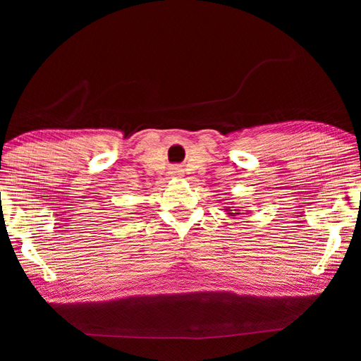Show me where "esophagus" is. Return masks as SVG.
Masks as SVG:
<instances>
[{
    "label": "esophagus",
    "instance_id": "obj_1",
    "mask_svg": "<svg viewBox=\"0 0 361 361\" xmlns=\"http://www.w3.org/2000/svg\"><path fill=\"white\" fill-rule=\"evenodd\" d=\"M178 172H180L178 167H172V173H173V175H176Z\"/></svg>",
    "mask_w": 361,
    "mask_h": 361
}]
</instances>
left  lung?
Instances as JSON below:
<instances>
[{"label": "left lung", "instance_id": "left-lung-1", "mask_svg": "<svg viewBox=\"0 0 361 361\" xmlns=\"http://www.w3.org/2000/svg\"><path fill=\"white\" fill-rule=\"evenodd\" d=\"M226 214H229V217L234 219L235 216H239L240 211L239 209H234V206H226Z\"/></svg>", "mask_w": 361, "mask_h": 361}]
</instances>
